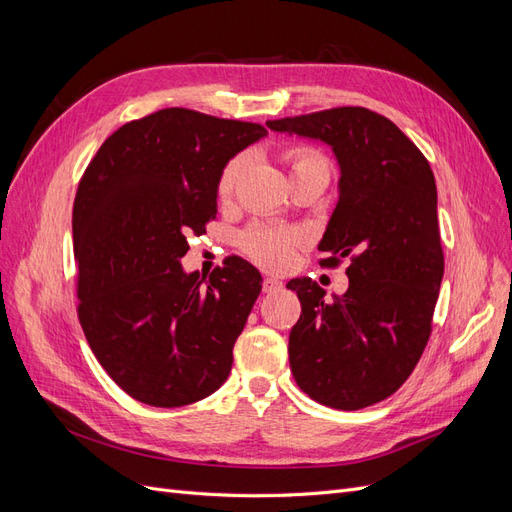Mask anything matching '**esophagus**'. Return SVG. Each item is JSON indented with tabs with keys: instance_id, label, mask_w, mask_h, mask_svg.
<instances>
[{
	"instance_id": "obj_1",
	"label": "esophagus",
	"mask_w": 512,
	"mask_h": 512,
	"mask_svg": "<svg viewBox=\"0 0 512 512\" xmlns=\"http://www.w3.org/2000/svg\"><path fill=\"white\" fill-rule=\"evenodd\" d=\"M284 288V284L277 280V277H265V282H262V290H265L267 294H273V292H280Z\"/></svg>"
}]
</instances>
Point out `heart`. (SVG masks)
Returning a JSON list of instances; mask_svg holds the SVG:
<instances>
[{
  "label": "heart",
  "mask_w": 512,
  "mask_h": 512,
  "mask_svg": "<svg viewBox=\"0 0 512 512\" xmlns=\"http://www.w3.org/2000/svg\"><path fill=\"white\" fill-rule=\"evenodd\" d=\"M286 160L290 164V175H301V173H312V170H322V173H331L329 162L320 156L318 151L307 149V147H294L286 153ZM245 158L237 156L232 158L218 177V196L228 198L235 190V185L243 173ZM241 245L245 254L250 256L258 265L267 269H282L288 265L290 252H292V237L280 230L271 228H254L245 232L241 237Z\"/></svg>",
  "instance_id": "b5f03b06"
}]
</instances>
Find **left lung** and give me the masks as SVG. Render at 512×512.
<instances>
[{"mask_svg": "<svg viewBox=\"0 0 512 512\" xmlns=\"http://www.w3.org/2000/svg\"><path fill=\"white\" fill-rule=\"evenodd\" d=\"M267 128L331 147L339 198L318 245L327 254L320 265L350 258V286L333 299L309 277L286 284L301 301L288 339L292 376L322 406L378 404L421 359L442 284L431 166L391 119L363 106L275 119Z\"/></svg>", "mask_w": 512, "mask_h": 512, "instance_id": "1", "label": "left lung"}]
</instances>
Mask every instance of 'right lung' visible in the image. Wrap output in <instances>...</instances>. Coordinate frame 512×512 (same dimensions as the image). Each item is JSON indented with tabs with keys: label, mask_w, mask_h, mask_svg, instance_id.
I'll list each match as a JSON object with an SVG mask.
<instances>
[{
	"label": "right lung",
	"mask_w": 512,
	"mask_h": 512,
	"mask_svg": "<svg viewBox=\"0 0 512 512\" xmlns=\"http://www.w3.org/2000/svg\"><path fill=\"white\" fill-rule=\"evenodd\" d=\"M267 136L258 123L164 108L106 138L72 211L79 320L96 359L156 408L218 391L262 277L232 256L209 280L185 273L188 235L218 213V177Z\"/></svg>",
	"instance_id": "right-lung-1"
}]
</instances>
